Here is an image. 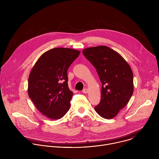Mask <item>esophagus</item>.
Segmentation results:
<instances>
[{
  "label": "esophagus",
  "mask_w": 159,
  "mask_h": 159,
  "mask_svg": "<svg viewBox=\"0 0 159 159\" xmlns=\"http://www.w3.org/2000/svg\"><path fill=\"white\" fill-rule=\"evenodd\" d=\"M82 92H83V93H84V94H87V93H88V89H87V88H85V89H83Z\"/></svg>",
  "instance_id": "34e87169"
}]
</instances>
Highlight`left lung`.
I'll return each mask as SVG.
<instances>
[{"instance_id": "8db88e82", "label": "left lung", "mask_w": 159, "mask_h": 159, "mask_svg": "<svg viewBox=\"0 0 159 159\" xmlns=\"http://www.w3.org/2000/svg\"><path fill=\"white\" fill-rule=\"evenodd\" d=\"M84 57L96 68L102 83L101 99L94 109L102 118L112 119L126 106L133 93V75L125 60L106 46L83 50Z\"/></svg>"}]
</instances>
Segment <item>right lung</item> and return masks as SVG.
<instances>
[{"label":"right lung","mask_w":159,"mask_h":159,"mask_svg":"<svg viewBox=\"0 0 159 159\" xmlns=\"http://www.w3.org/2000/svg\"><path fill=\"white\" fill-rule=\"evenodd\" d=\"M80 52L55 48L37 60L28 79V95L43 115L52 120L62 118L70 107L73 93L68 86L67 70Z\"/></svg>","instance_id":"right-lung-1"}]
</instances>
